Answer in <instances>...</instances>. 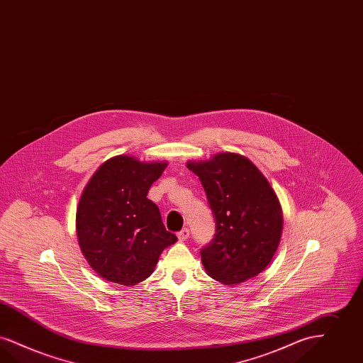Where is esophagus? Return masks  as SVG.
Instances as JSON below:
<instances>
[{
    "label": "esophagus",
    "mask_w": 363,
    "mask_h": 363,
    "mask_svg": "<svg viewBox=\"0 0 363 363\" xmlns=\"http://www.w3.org/2000/svg\"><path fill=\"white\" fill-rule=\"evenodd\" d=\"M189 235H190V233H189L188 228H184V230H181L179 233H177V236L181 242H185L188 239Z\"/></svg>",
    "instance_id": "34e87169"
}]
</instances>
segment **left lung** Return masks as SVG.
Returning a JSON list of instances; mask_svg holds the SVG:
<instances>
[{
  "instance_id": "left-lung-1",
  "label": "left lung",
  "mask_w": 363,
  "mask_h": 363,
  "mask_svg": "<svg viewBox=\"0 0 363 363\" xmlns=\"http://www.w3.org/2000/svg\"><path fill=\"white\" fill-rule=\"evenodd\" d=\"M199 175L216 220L213 240L201 250L208 276L223 285H240L273 259L284 216L274 189L245 155L218 152L211 160H188Z\"/></svg>"
}]
</instances>
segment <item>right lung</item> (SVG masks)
Here are the masks:
<instances>
[{
	"instance_id": "right-lung-1",
	"label": "right lung",
	"mask_w": 363,
	"mask_h": 363,
	"mask_svg": "<svg viewBox=\"0 0 363 363\" xmlns=\"http://www.w3.org/2000/svg\"><path fill=\"white\" fill-rule=\"evenodd\" d=\"M167 160L130 155L105 160L84 189L75 215L78 245L99 276L133 286L152 274L160 254L177 242L160 208L147 199Z\"/></svg>"
}]
</instances>
